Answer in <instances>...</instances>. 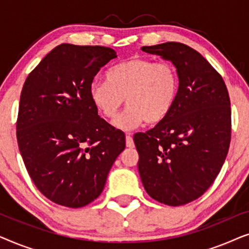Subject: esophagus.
<instances>
[{"instance_id": "obj_1", "label": "esophagus", "mask_w": 249, "mask_h": 249, "mask_svg": "<svg viewBox=\"0 0 249 249\" xmlns=\"http://www.w3.org/2000/svg\"><path fill=\"white\" fill-rule=\"evenodd\" d=\"M125 146H127V147H129V148H132L135 146L134 141H132V137L130 135L125 136Z\"/></svg>"}]
</instances>
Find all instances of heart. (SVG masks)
<instances>
[{
    "mask_svg": "<svg viewBox=\"0 0 249 249\" xmlns=\"http://www.w3.org/2000/svg\"><path fill=\"white\" fill-rule=\"evenodd\" d=\"M105 77L107 81H93L88 94L107 119L117 117L125 101L128 107L113 122L121 130H131L144 122L159 124L170 114L178 97V70L169 62L136 56L110 68Z\"/></svg>",
    "mask_w": 249,
    "mask_h": 249,
    "instance_id": "obj_1",
    "label": "heart"
}]
</instances>
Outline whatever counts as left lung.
Segmentation results:
<instances>
[{
    "mask_svg": "<svg viewBox=\"0 0 249 249\" xmlns=\"http://www.w3.org/2000/svg\"><path fill=\"white\" fill-rule=\"evenodd\" d=\"M142 51L172 62L180 86L164 120L134 136L142 186L152 198L185 205L219 175L231 139L230 98L220 73L192 47L168 42Z\"/></svg>",
    "mask_w": 249,
    "mask_h": 249,
    "instance_id": "left-lung-1",
    "label": "left lung"
}]
</instances>
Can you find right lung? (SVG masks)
Segmentation results:
<instances>
[{"label":"right lung","instance_id":"1","mask_svg":"<svg viewBox=\"0 0 249 249\" xmlns=\"http://www.w3.org/2000/svg\"><path fill=\"white\" fill-rule=\"evenodd\" d=\"M117 57L110 47L61 44L23 84L17 141L30 178L59 205L83 207L103 192L124 134L97 114L88 89Z\"/></svg>","mask_w":249,"mask_h":249}]
</instances>
